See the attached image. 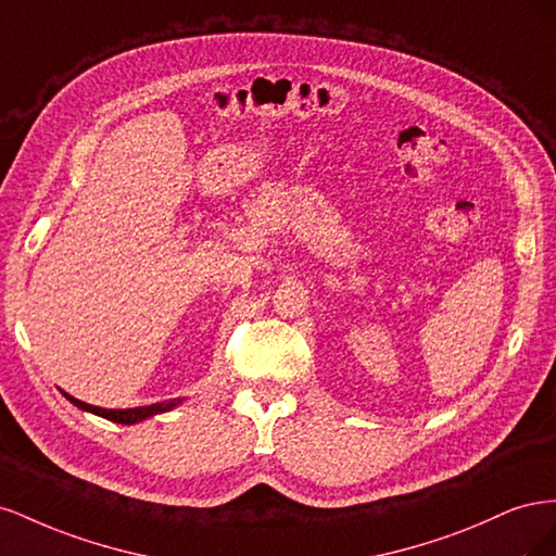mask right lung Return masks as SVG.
<instances>
[{
    "label": "right lung",
    "mask_w": 556,
    "mask_h": 556,
    "mask_svg": "<svg viewBox=\"0 0 556 556\" xmlns=\"http://www.w3.org/2000/svg\"><path fill=\"white\" fill-rule=\"evenodd\" d=\"M66 399H70L76 408L86 410V413H92V415H99L104 419H111V422H117V425H139L143 422V419L148 417H155L160 413H166V410H174L176 406H180V403L185 399H172V401H162V403H150V406H139V408H125V410H106V408H99V406H90V403L86 401H78L74 399L72 394L62 392Z\"/></svg>",
    "instance_id": "1"
}]
</instances>
